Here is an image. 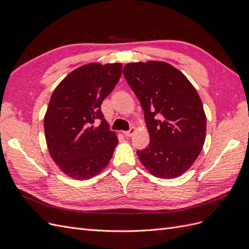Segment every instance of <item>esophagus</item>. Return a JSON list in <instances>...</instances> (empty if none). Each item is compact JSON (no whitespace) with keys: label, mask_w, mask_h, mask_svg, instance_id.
<instances>
[{"label":"esophagus","mask_w":249,"mask_h":249,"mask_svg":"<svg viewBox=\"0 0 249 249\" xmlns=\"http://www.w3.org/2000/svg\"><path fill=\"white\" fill-rule=\"evenodd\" d=\"M134 133H135V127H134V126H131L129 131L124 132V135L125 137H131Z\"/></svg>","instance_id":"34e87169"}]
</instances>
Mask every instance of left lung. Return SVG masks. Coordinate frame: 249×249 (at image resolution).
I'll use <instances>...</instances> for the list:
<instances>
[{
    "label": "left lung",
    "instance_id": "1",
    "mask_svg": "<svg viewBox=\"0 0 249 249\" xmlns=\"http://www.w3.org/2000/svg\"><path fill=\"white\" fill-rule=\"evenodd\" d=\"M124 76L138 97L150 142L137 150L153 176L183 175L199 156L206 139L207 118L196 90L172 65L148 61L129 63Z\"/></svg>",
    "mask_w": 249,
    "mask_h": 249
}]
</instances>
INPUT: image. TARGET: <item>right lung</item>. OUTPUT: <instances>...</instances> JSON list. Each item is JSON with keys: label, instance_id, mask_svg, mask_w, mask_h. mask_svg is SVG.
Returning a JSON list of instances; mask_svg holds the SVG:
<instances>
[{"label": "right lung", "instance_id": "add662e5", "mask_svg": "<svg viewBox=\"0 0 249 249\" xmlns=\"http://www.w3.org/2000/svg\"><path fill=\"white\" fill-rule=\"evenodd\" d=\"M123 65L91 63L71 71L53 92L44 116L51 157L72 178L88 179L107 166L118 143L101 106Z\"/></svg>", "mask_w": 249, "mask_h": 249}]
</instances>
